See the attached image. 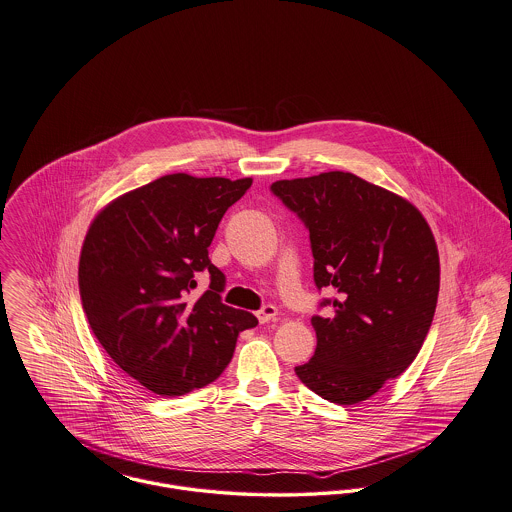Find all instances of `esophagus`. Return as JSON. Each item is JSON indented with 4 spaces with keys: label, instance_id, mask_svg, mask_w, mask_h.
I'll return each mask as SVG.
<instances>
[{
    "label": "esophagus",
    "instance_id": "1",
    "mask_svg": "<svg viewBox=\"0 0 512 512\" xmlns=\"http://www.w3.org/2000/svg\"><path fill=\"white\" fill-rule=\"evenodd\" d=\"M256 316H258L260 324H268L270 320L277 316V308L273 307V305H266V307H262L256 312Z\"/></svg>",
    "mask_w": 512,
    "mask_h": 512
}]
</instances>
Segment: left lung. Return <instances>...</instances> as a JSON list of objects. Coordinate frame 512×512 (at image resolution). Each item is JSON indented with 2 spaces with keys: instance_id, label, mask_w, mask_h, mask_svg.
Here are the masks:
<instances>
[{
  "instance_id": "obj_1",
  "label": "left lung",
  "mask_w": 512,
  "mask_h": 512,
  "mask_svg": "<svg viewBox=\"0 0 512 512\" xmlns=\"http://www.w3.org/2000/svg\"><path fill=\"white\" fill-rule=\"evenodd\" d=\"M273 196L307 227L314 285L336 297L312 316L316 351L295 367L320 398L351 406L402 375L431 328L441 268L433 233L404 198L351 172L279 180Z\"/></svg>"
}]
</instances>
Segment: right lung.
<instances>
[{
  "label": "right lung",
  "mask_w": 512,
  "mask_h": 512,
  "mask_svg": "<svg viewBox=\"0 0 512 512\" xmlns=\"http://www.w3.org/2000/svg\"><path fill=\"white\" fill-rule=\"evenodd\" d=\"M252 178L167 174L106 205L79 258L87 322L112 361L159 396H182L213 382L231 363L242 330L258 324L221 301L225 273L209 244ZM210 287L194 296L195 275Z\"/></svg>",
  "instance_id": "obj_1"
}]
</instances>
